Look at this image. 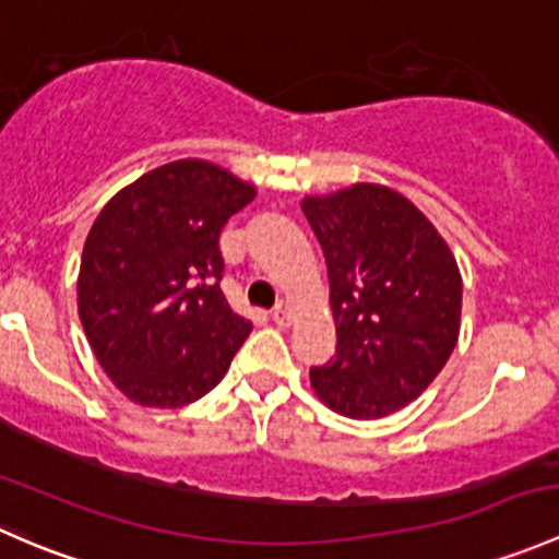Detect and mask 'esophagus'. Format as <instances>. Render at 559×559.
<instances>
[{"label":"esophagus","mask_w":559,"mask_h":559,"mask_svg":"<svg viewBox=\"0 0 559 559\" xmlns=\"http://www.w3.org/2000/svg\"><path fill=\"white\" fill-rule=\"evenodd\" d=\"M273 321H275V324H278V326L289 324V321H292V306H289V302L281 300L278 306L273 308Z\"/></svg>","instance_id":"1"}]
</instances>
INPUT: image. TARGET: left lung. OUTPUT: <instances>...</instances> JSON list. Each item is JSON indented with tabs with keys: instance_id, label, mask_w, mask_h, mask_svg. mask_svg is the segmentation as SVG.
I'll use <instances>...</instances> for the list:
<instances>
[{
	"instance_id": "8db88e82",
	"label": "left lung",
	"mask_w": 559,
	"mask_h": 559,
	"mask_svg": "<svg viewBox=\"0 0 559 559\" xmlns=\"http://www.w3.org/2000/svg\"><path fill=\"white\" fill-rule=\"evenodd\" d=\"M326 259L335 357L313 392L348 419H381L432 384L460 335L462 278L425 213L386 186L302 202Z\"/></svg>"
}]
</instances>
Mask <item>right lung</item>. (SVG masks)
Returning <instances> with one entry per match:
<instances>
[{"label": "right lung", "mask_w": 559, "mask_h": 559, "mask_svg": "<svg viewBox=\"0 0 559 559\" xmlns=\"http://www.w3.org/2000/svg\"><path fill=\"white\" fill-rule=\"evenodd\" d=\"M257 197L202 159L156 167L103 207L83 246L78 313L129 400L180 408L211 392L251 332L222 292L218 238Z\"/></svg>", "instance_id": "right-lung-1"}]
</instances>
